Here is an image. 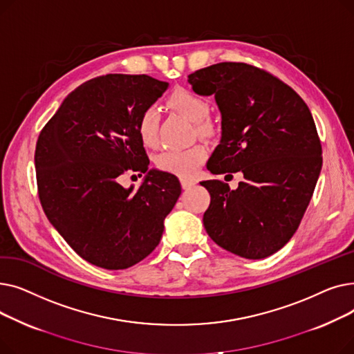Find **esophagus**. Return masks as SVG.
<instances>
[{
    "label": "esophagus",
    "mask_w": 354,
    "mask_h": 354,
    "mask_svg": "<svg viewBox=\"0 0 354 354\" xmlns=\"http://www.w3.org/2000/svg\"><path fill=\"white\" fill-rule=\"evenodd\" d=\"M195 183H196V182L192 180V179H185V178L180 179V185H182L183 189H191Z\"/></svg>",
    "instance_id": "34e87169"
}]
</instances>
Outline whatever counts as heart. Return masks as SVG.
<instances>
[{
  "instance_id": "obj_1",
  "label": "heart",
  "mask_w": 354,
  "mask_h": 354,
  "mask_svg": "<svg viewBox=\"0 0 354 354\" xmlns=\"http://www.w3.org/2000/svg\"><path fill=\"white\" fill-rule=\"evenodd\" d=\"M167 104L183 118L196 123V130L199 133L205 135L211 132V123L205 120L209 113V104L203 97L195 95V93L189 90L179 88L174 91L169 99H167ZM136 129L138 136L145 146H158L159 133L155 109L149 107L143 111L138 120ZM207 153V147L201 143L192 145L187 149H169V151H163L155 158V165L162 172L172 174L180 178H189L198 171L202 162L205 160Z\"/></svg>"
}]
</instances>
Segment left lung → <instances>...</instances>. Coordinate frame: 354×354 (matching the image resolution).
<instances>
[{
	"mask_svg": "<svg viewBox=\"0 0 354 354\" xmlns=\"http://www.w3.org/2000/svg\"><path fill=\"white\" fill-rule=\"evenodd\" d=\"M188 82L196 95L214 96L221 111L208 171L244 175L234 191L222 180L201 182L211 195L203 225L235 255L270 257L299 228L322 171L310 109L290 86L245 63L212 64Z\"/></svg>",
	"mask_w": 354,
	"mask_h": 354,
	"instance_id": "left-lung-1",
	"label": "left lung"
}]
</instances>
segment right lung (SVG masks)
Segmentation results:
<instances>
[{
    "mask_svg": "<svg viewBox=\"0 0 354 354\" xmlns=\"http://www.w3.org/2000/svg\"><path fill=\"white\" fill-rule=\"evenodd\" d=\"M167 88L146 74H107L71 91L41 130L35 172L41 207L66 243L90 264L124 270L159 244L180 195L172 174L149 169L138 120ZM145 174L123 189L124 171Z\"/></svg>",
    "mask_w": 354,
    "mask_h": 354,
    "instance_id": "1",
    "label": "right lung"
}]
</instances>
